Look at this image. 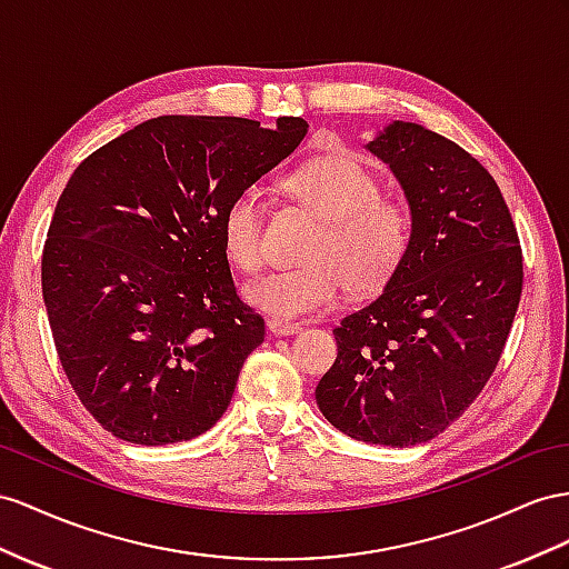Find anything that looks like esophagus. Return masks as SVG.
Here are the masks:
<instances>
[{
  "mask_svg": "<svg viewBox=\"0 0 569 569\" xmlns=\"http://www.w3.org/2000/svg\"><path fill=\"white\" fill-rule=\"evenodd\" d=\"M267 329L273 333V337H293L302 327L293 325V322H283V319H269Z\"/></svg>",
  "mask_w": 569,
  "mask_h": 569,
  "instance_id": "obj_1",
  "label": "esophagus"
}]
</instances>
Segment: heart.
Segmentation results:
<instances>
[{
	"label": "heart",
	"mask_w": 569,
	"mask_h": 569,
	"mask_svg": "<svg viewBox=\"0 0 569 569\" xmlns=\"http://www.w3.org/2000/svg\"><path fill=\"white\" fill-rule=\"evenodd\" d=\"M283 189L322 226L300 269L271 271L244 286V300L276 319H298L337 305L346 286L353 293L385 288L411 244V216L399 201L380 197V182L351 156H325L290 172ZM264 199L257 187L230 197L218 218L228 261L240 271L261 267Z\"/></svg>",
	"instance_id": "b5f03b06"
}]
</instances>
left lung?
<instances>
[{"mask_svg":"<svg viewBox=\"0 0 569 569\" xmlns=\"http://www.w3.org/2000/svg\"><path fill=\"white\" fill-rule=\"evenodd\" d=\"M411 211V244L382 296L333 329L339 356L315 397L358 442H428L469 409L502 356L521 298V247L492 174L416 122L366 146Z\"/></svg>","mask_w":569,"mask_h":569,"instance_id":"1","label":"left lung"}]
</instances>
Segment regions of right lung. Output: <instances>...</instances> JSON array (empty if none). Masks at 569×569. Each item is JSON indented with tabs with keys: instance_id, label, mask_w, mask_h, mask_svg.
Returning a JSON list of instances; mask_svg holds the SVG:
<instances>
[{
	"instance_id": "add662e5",
	"label": "right lung",
	"mask_w": 569,
	"mask_h": 569,
	"mask_svg": "<svg viewBox=\"0 0 569 569\" xmlns=\"http://www.w3.org/2000/svg\"><path fill=\"white\" fill-rule=\"evenodd\" d=\"M302 118L163 114L71 174L42 250V300L69 385L132 445L207 432L228 409L264 319L238 298L218 218L293 153Z\"/></svg>"
}]
</instances>
